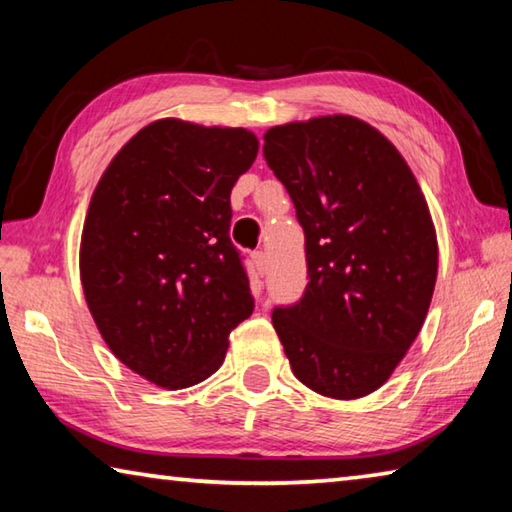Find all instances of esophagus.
Returning <instances> with one entry per match:
<instances>
[{"label":"esophagus","instance_id":"esophagus-1","mask_svg":"<svg viewBox=\"0 0 512 512\" xmlns=\"http://www.w3.org/2000/svg\"><path fill=\"white\" fill-rule=\"evenodd\" d=\"M250 259H253V266H255L257 275L264 277V273H266V255L262 253V250H255V253L250 255Z\"/></svg>","mask_w":512,"mask_h":512}]
</instances>
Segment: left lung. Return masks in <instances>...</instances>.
Instances as JSON below:
<instances>
[{
  "label": "left lung",
  "instance_id": "left-lung-1",
  "mask_svg": "<svg viewBox=\"0 0 512 512\" xmlns=\"http://www.w3.org/2000/svg\"><path fill=\"white\" fill-rule=\"evenodd\" d=\"M264 158L305 230V296L273 309L293 375L334 400L370 395L411 348L436 287L418 180L391 140L350 115L268 128Z\"/></svg>",
  "mask_w": 512,
  "mask_h": 512
}]
</instances>
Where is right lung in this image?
Segmentation results:
<instances>
[{"mask_svg": "<svg viewBox=\"0 0 512 512\" xmlns=\"http://www.w3.org/2000/svg\"><path fill=\"white\" fill-rule=\"evenodd\" d=\"M257 151L246 128L158 119L94 189L79 255L85 302L112 354L155 386L210 377L253 314L230 192Z\"/></svg>", "mask_w": 512, "mask_h": 512, "instance_id": "obj_1", "label": "right lung"}]
</instances>
